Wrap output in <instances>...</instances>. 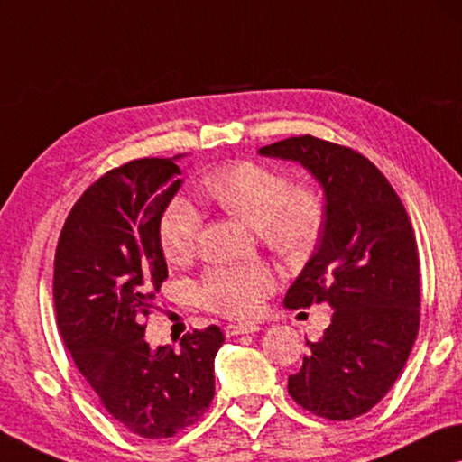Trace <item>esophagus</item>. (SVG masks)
<instances>
[{
  "mask_svg": "<svg viewBox=\"0 0 462 462\" xmlns=\"http://www.w3.org/2000/svg\"><path fill=\"white\" fill-rule=\"evenodd\" d=\"M260 326H247V324H229L225 326V335L226 337H237V335H254L258 332Z\"/></svg>",
  "mask_w": 462,
  "mask_h": 462,
  "instance_id": "esophagus-1",
  "label": "esophagus"
}]
</instances>
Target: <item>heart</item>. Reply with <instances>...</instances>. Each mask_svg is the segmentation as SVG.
Wrapping results in <instances>:
<instances>
[{
  "instance_id": "1",
  "label": "heart",
  "mask_w": 462,
  "mask_h": 462,
  "mask_svg": "<svg viewBox=\"0 0 462 462\" xmlns=\"http://www.w3.org/2000/svg\"><path fill=\"white\" fill-rule=\"evenodd\" d=\"M204 189L225 212L258 229L281 254L310 250L320 233L324 200L314 188L293 186L273 167L254 161L233 162L204 180ZM202 215L186 198H173L159 218V244L169 262H186L196 250ZM276 289V274L264 262L212 268L198 295L208 310L250 320Z\"/></svg>"
}]
</instances>
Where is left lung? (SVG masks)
<instances>
[{
  "label": "left lung",
  "instance_id": "8db88e82",
  "mask_svg": "<svg viewBox=\"0 0 462 462\" xmlns=\"http://www.w3.org/2000/svg\"><path fill=\"white\" fill-rule=\"evenodd\" d=\"M295 161L324 191L320 244L285 295L291 310L328 303L330 326L289 394L314 415L345 421L370 411L399 378L420 330V255L401 198L364 154L314 136L262 146Z\"/></svg>",
  "mask_w": 462,
  "mask_h": 462
}]
</instances>
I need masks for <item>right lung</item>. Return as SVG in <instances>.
Returning <instances> with one entry per match:
<instances>
[{
    "mask_svg": "<svg viewBox=\"0 0 462 462\" xmlns=\"http://www.w3.org/2000/svg\"><path fill=\"white\" fill-rule=\"evenodd\" d=\"M173 159H138L105 173L69 210L55 250L53 301L63 343L111 417L142 438H171L215 396L218 326L180 349H151L144 318L167 279L159 218L181 188Z\"/></svg>",
    "mask_w": 462,
    "mask_h": 462,
    "instance_id": "right-lung-1",
    "label": "right lung"
}]
</instances>
